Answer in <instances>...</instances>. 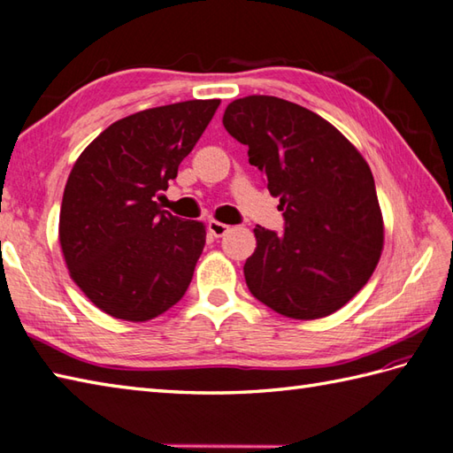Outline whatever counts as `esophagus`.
I'll return each instance as SVG.
<instances>
[{
    "label": "esophagus",
    "instance_id": "obj_1",
    "mask_svg": "<svg viewBox=\"0 0 453 453\" xmlns=\"http://www.w3.org/2000/svg\"><path fill=\"white\" fill-rule=\"evenodd\" d=\"M208 229H210V234L214 235V237H221V235L229 232V226L227 224H221V221H218V219H210L208 221Z\"/></svg>",
    "mask_w": 453,
    "mask_h": 453
}]
</instances>
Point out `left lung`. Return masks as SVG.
<instances>
[{"instance_id":"left-lung-1","label":"left lung","mask_w":453,"mask_h":453,"mask_svg":"<svg viewBox=\"0 0 453 453\" xmlns=\"http://www.w3.org/2000/svg\"><path fill=\"white\" fill-rule=\"evenodd\" d=\"M224 127L249 146V163L280 198L284 234L257 226L243 266L258 302L292 319L341 310L370 280L383 249V218L370 165L319 114L249 95L227 104Z\"/></svg>"}]
</instances>
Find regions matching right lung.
Wrapping results in <instances>:
<instances>
[{
  "label": "right lung",
  "instance_id": "obj_1",
  "mask_svg": "<svg viewBox=\"0 0 453 453\" xmlns=\"http://www.w3.org/2000/svg\"><path fill=\"white\" fill-rule=\"evenodd\" d=\"M219 99L130 114L103 130L67 177L60 245L72 280L101 311L150 321L175 305L195 274L206 226L161 210Z\"/></svg>",
  "mask_w": 453,
  "mask_h": 453
}]
</instances>
